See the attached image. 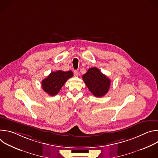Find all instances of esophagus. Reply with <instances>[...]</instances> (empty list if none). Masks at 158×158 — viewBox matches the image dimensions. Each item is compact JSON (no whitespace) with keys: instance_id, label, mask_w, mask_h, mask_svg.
I'll use <instances>...</instances> for the list:
<instances>
[{"instance_id":"esophagus-1","label":"esophagus","mask_w":158,"mask_h":158,"mask_svg":"<svg viewBox=\"0 0 158 158\" xmlns=\"http://www.w3.org/2000/svg\"><path fill=\"white\" fill-rule=\"evenodd\" d=\"M74 76H75L76 77H77V76H79V72H78L77 71H74Z\"/></svg>"}]
</instances>
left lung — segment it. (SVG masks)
I'll return each instance as SVG.
<instances>
[{"label": "left lung", "instance_id": "8db88e82", "mask_svg": "<svg viewBox=\"0 0 158 158\" xmlns=\"http://www.w3.org/2000/svg\"><path fill=\"white\" fill-rule=\"evenodd\" d=\"M83 81L91 93L96 97L104 96L109 91L110 80L97 67L89 69L82 76Z\"/></svg>", "mask_w": 158, "mask_h": 158}]
</instances>
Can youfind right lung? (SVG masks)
<instances>
[{
	"mask_svg": "<svg viewBox=\"0 0 158 158\" xmlns=\"http://www.w3.org/2000/svg\"><path fill=\"white\" fill-rule=\"evenodd\" d=\"M73 76V73L71 71L64 72L59 70L52 72L46 78L42 80V89L49 95L54 96L59 92L67 79Z\"/></svg>",
	"mask_w": 158,
	"mask_h": 158,
	"instance_id": "1",
	"label": "right lung"
}]
</instances>
